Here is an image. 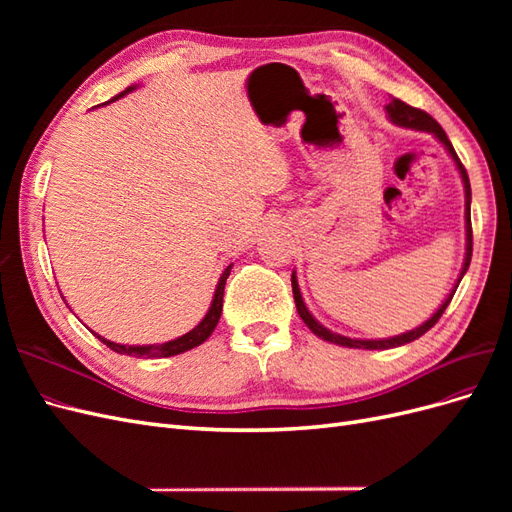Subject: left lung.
<instances>
[{
  "instance_id": "1",
  "label": "left lung",
  "mask_w": 512,
  "mask_h": 512,
  "mask_svg": "<svg viewBox=\"0 0 512 512\" xmlns=\"http://www.w3.org/2000/svg\"><path fill=\"white\" fill-rule=\"evenodd\" d=\"M386 115H389V119L395 123V126H401V128H408V130H416V132H429L438 138V141L442 143V147L446 149L448 156L453 158L457 170H459V177L463 181V192H466V256H463V267L459 271V277L457 282L453 286V290L448 292V297L442 301V305L436 309V312L431 314V318H427L423 324H418L416 329L412 331H406L401 335H393V337H382V339H356V337H346V335H339L331 329L324 327V324H320L312 312H309L303 297H301V288H299V282H297V271H292V294H294V303H297V312L301 316V320L307 324V329L312 331L314 335H318L320 339H324V342L329 344H335V346H344V348H363V350H389V348H397V346H404V344H410L414 342V339H418L421 335H425L433 324H436L440 320V316L444 314V309L448 307V303H451L453 294L461 282V277L466 275L468 267H470V260H472V220H470V203H472V190H470V179H468V173L466 168H463V164L459 162L457 153L451 145V141H448L446 132L440 128V123L433 119L431 115H427L425 111H421V108H414V106H408L406 102H401L397 98H391V102L384 106Z\"/></svg>"
}]
</instances>
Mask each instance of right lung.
<instances>
[{
	"label": "right lung",
	"mask_w": 512,
	"mask_h": 512,
	"mask_svg": "<svg viewBox=\"0 0 512 512\" xmlns=\"http://www.w3.org/2000/svg\"><path fill=\"white\" fill-rule=\"evenodd\" d=\"M136 87H138V85H132V87H128V89H123L121 94H117L111 102H115V100L123 98L126 94H130V91H134ZM230 269H232V265H228V267L224 269V273L220 275L218 286H215V292H213V301H211V305H209V309H207L205 318L200 320L192 331H188V333L177 337V339H170V342H164V344L130 346V344H115V342H111V339H106V337H102V335H98V333H94V331H91V333H94V335L100 339V342L106 344L111 350H115V352H119V354L138 356V359H162V356H175V354H181V352H188V350L200 346L203 342H207L209 335L213 333V329L218 327L220 316H222V303H224V286H226V280H228V275H230Z\"/></svg>",
	"instance_id": "1"
}]
</instances>
